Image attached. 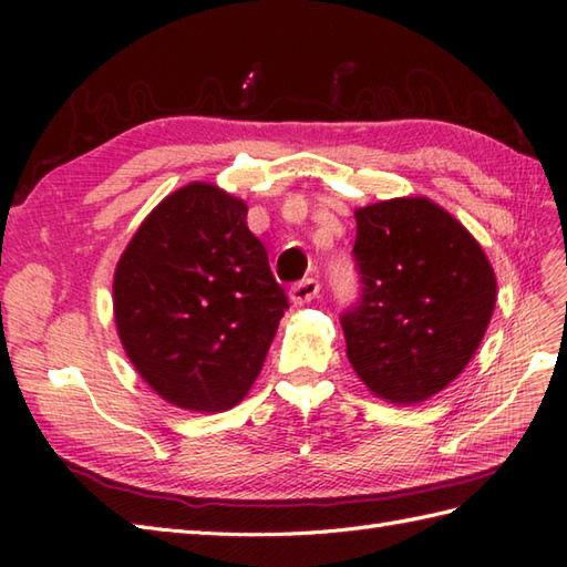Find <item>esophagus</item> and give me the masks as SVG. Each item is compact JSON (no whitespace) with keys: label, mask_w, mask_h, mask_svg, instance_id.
Listing matches in <instances>:
<instances>
[{"label":"esophagus","mask_w":567,"mask_h":567,"mask_svg":"<svg viewBox=\"0 0 567 567\" xmlns=\"http://www.w3.org/2000/svg\"><path fill=\"white\" fill-rule=\"evenodd\" d=\"M317 295H319V280H315V277H307V280H299L290 287V302L295 307L309 305Z\"/></svg>","instance_id":"34e87169"}]
</instances>
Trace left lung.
Returning a JSON list of instances; mask_svg holds the SVG:
<instances>
[{
	"mask_svg": "<svg viewBox=\"0 0 567 567\" xmlns=\"http://www.w3.org/2000/svg\"><path fill=\"white\" fill-rule=\"evenodd\" d=\"M363 282L341 317L348 360L394 404L439 394L473 360L497 302V277L473 234L429 197L355 209Z\"/></svg>",
	"mask_w": 567,
	"mask_h": 567,
	"instance_id": "1",
	"label": "left lung"
}]
</instances>
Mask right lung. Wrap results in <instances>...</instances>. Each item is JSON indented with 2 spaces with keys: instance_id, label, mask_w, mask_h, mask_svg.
<instances>
[{
  "instance_id": "add662e5",
  "label": "right lung",
  "mask_w": 567,
  "mask_h": 567,
  "mask_svg": "<svg viewBox=\"0 0 567 567\" xmlns=\"http://www.w3.org/2000/svg\"><path fill=\"white\" fill-rule=\"evenodd\" d=\"M244 199L189 183L155 207L114 272L116 333L138 375L189 412L236 406L287 305Z\"/></svg>"
}]
</instances>
